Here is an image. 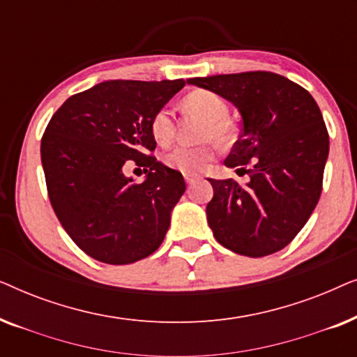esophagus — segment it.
I'll return each instance as SVG.
<instances>
[{"instance_id":"1","label":"esophagus","mask_w":357,"mask_h":357,"mask_svg":"<svg viewBox=\"0 0 357 357\" xmlns=\"http://www.w3.org/2000/svg\"><path fill=\"white\" fill-rule=\"evenodd\" d=\"M195 180H197V177H195V175H190V174L185 175V182H187L188 185H192Z\"/></svg>"}]
</instances>
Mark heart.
<instances>
[{
	"label": "heart",
	"instance_id": "heart-1",
	"mask_svg": "<svg viewBox=\"0 0 357 357\" xmlns=\"http://www.w3.org/2000/svg\"><path fill=\"white\" fill-rule=\"evenodd\" d=\"M183 107L204 119L202 139H213L221 146H229L236 139V128L227 119L229 107L221 96L206 89H197L185 96ZM151 135L160 146L172 143L175 135L174 114L169 107H160L151 119ZM216 158V144L204 143L195 148L177 146L164 155L165 165L182 174H197Z\"/></svg>",
	"mask_w": 357,
	"mask_h": 357
}]
</instances>
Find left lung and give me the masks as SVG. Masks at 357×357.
<instances>
[{"mask_svg":"<svg viewBox=\"0 0 357 357\" xmlns=\"http://www.w3.org/2000/svg\"><path fill=\"white\" fill-rule=\"evenodd\" d=\"M231 100L242 115L241 138L224 165L248 175L209 178L206 206L216 241L245 257H266L294 241L319 203L330 138L314 97L271 71L188 79Z\"/></svg>","mask_w":357,"mask_h":357,"instance_id":"8db88e82","label":"left lung"}]
</instances>
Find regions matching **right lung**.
<instances>
[{
  "label": "right lung",
  "instance_id": "add662e5",
  "mask_svg": "<svg viewBox=\"0 0 357 357\" xmlns=\"http://www.w3.org/2000/svg\"><path fill=\"white\" fill-rule=\"evenodd\" d=\"M185 86L174 81H105L71 96L40 143L47 192L58 221L87 255L130 265L162 243L185 192L178 170L158 162L151 119ZM128 165L149 172L124 177Z\"/></svg>",
  "mask_w": 357,
  "mask_h": 357
}]
</instances>
